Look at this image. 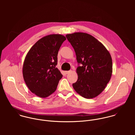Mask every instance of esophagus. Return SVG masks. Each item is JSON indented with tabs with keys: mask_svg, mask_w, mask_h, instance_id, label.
Segmentation results:
<instances>
[{
	"mask_svg": "<svg viewBox=\"0 0 135 135\" xmlns=\"http://www.w3.org/2000/svg\"><path fill=\"white\" fill-rule=\"evenodd\" d=\"M72 71L71 70V71H65V73L67 74H69L70 73H71Z\"/></svg>",
	"mask_w": 135,
	"mask_h": 135,
	"instance_id": "obj_1",
	"label": "esophagus"
}]
</instances>
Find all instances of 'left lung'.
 <instances>
[{"label":"left lung","instance_id":"obj_1","mask_svg":"<svg viewBox=\"0 0 135 135\" xmlns=\"http://www.w3.org/2000/svg\"><path fill=\"white\" fill-rule=\"evenodd\" d=\"M73 47L78 63L76 92L86 99L99 95L109 82L112 73V60L105 46L92 35L83 32L66 35Z\"/></svg>","mask_w":135,"mask_h":135}]
</instances>
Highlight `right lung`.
Masks as SVG:
<instances>
[{"label":"right lung","mask_w":135,"mask_h":135,"mask_svg":"<svg viewBox=\"0 0 135 135\" xmlns=\"http://www.w3.org/2000/svg\"><path fill=\"white\" fill-rule=\"evenodd\" d=\"M65 40L61 34L47 35L39 39L26 54L23 76L28 89L37 96L46 98L56 90L63 76L56 68L58 51Z\"/></svg>","instance_id":"add662e5"}]
</instances>
